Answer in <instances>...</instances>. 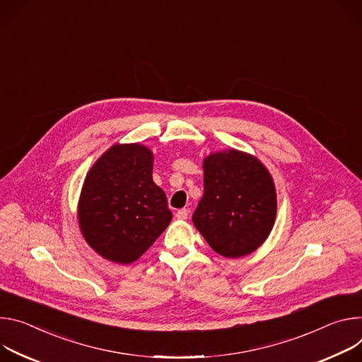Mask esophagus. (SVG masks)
Instances as JSON below:
<instances>
[{"instance_id": "esophagus-1", "label": "esophagus", "mask_w": 362, "mask_h": 362, "mask_svg": "<svg viewBox=\"0 0 362 362\" xmlns=\"http://www.w3.org/2000/svg\"><path fill=\"white\" fill-rule=\"evenodd\" d=\"M188 214H189V211H188L187 209H181V210H178V211L175 213V217H177L178 220H187V218H188Z\"/></svg>"}]
</instances>
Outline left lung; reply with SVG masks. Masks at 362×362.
I'll return each instance as SVG.
<instances>
[{"mask_svg": "<svg viewBox=\"0 0 362 362\" xmlns=\"http://www.w3.org/2000/svg\"><path fill=\"white\" fill-rule=\"evenodd\" d=\"M274 217L276 191L260 160L234 149L206 158L204 195L192 223L214 252L250 255L267 238Z\"/></svg>", "mask_w": 362, "mask_h": 362, "instance_id": "left-lung-1", "label": "left lung"}]
</instances>
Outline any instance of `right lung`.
Listing matches in <instances>:
<instances>
[{
    "label": "right lung",
    "instance_id": "right-lung-1",
    "mask_svg": "<svg viewBox=\"0 0 362 362\" xmlns=\"http://www.w3.org/2000/svg\"><path fill=\"white\" fill-rule=\"evenodd\" d=\"M152 152L142 145H115L85 180L80 228L86 242L107 260L135 262L173 218L165 192L152 181Z\"/></svg>",
    "mask_w": 362,
    "mask_h": 362
}]
</instances>
